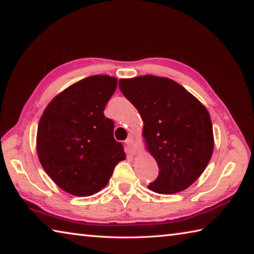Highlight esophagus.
I'll use <instances>...</instances> for the list:
<instances>
[{
	"mask_svg": "<svg viewBox=\"0 0 254 254\" xmlns=\"http://www.w3.org/2000/svg\"><path fill=\"white\" fill-rule=\"evenodd\" d=\"M126 144L127 146V151L128 153L131 154H135L136 153V147L134 145V141H133V137H127V141H126Z\"/></svg>",
	"mask_w": 254,
	"mask_h": 254,
	"instance_id": "obj_1",
	"label": "esophagus"
}]
</instances>
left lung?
<instances>
[{"label":"left lung","mask_w":254,"mask_h":254,"mask_svg":"<svg viewBox=\"0 0 254 254\" xmlns=\"http://www.w3.org/2000/svg\"><path fill=\"white\" fill-rule=\"evenodd\" d=\"M119 86L140 112L147 150L158 163L159 175L149 189L162 194L186 190L203 173L213 152L207 110L168 77L121 79Z\"/></svg>","instance_id":"obj_1"}]
</instances>
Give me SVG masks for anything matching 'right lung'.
I'll return each mask as SVG.
<instances>
[{
    "label": "right lung",
    "mask_w": 254,
    "mask_h": 254,
    "mask_svg": "<svg viewBox=\"0 0 254 254\" xmlns=\"http://www.w3.org/2000/svg\"><path fill=\"white\" fill-rule=\"evenodd\" d=\"M118 80L85 77L51 101L41 117L36 151L45 172L67 193L89 196L107 186L123 145L113 136L114 123L104 115Z\"/></svg>",
    "instance_id": "right-lung-1"
}]
</instances>
